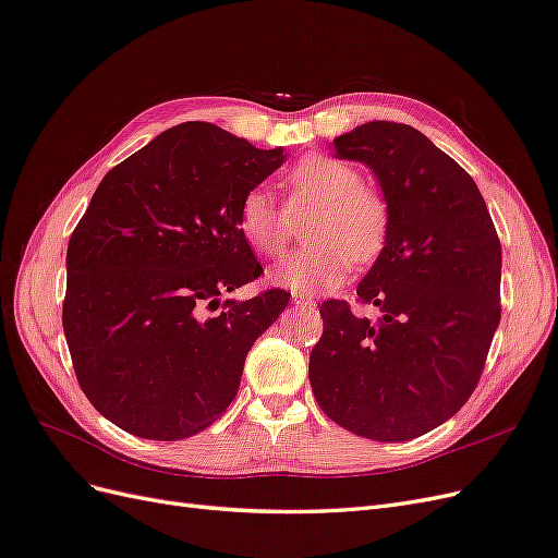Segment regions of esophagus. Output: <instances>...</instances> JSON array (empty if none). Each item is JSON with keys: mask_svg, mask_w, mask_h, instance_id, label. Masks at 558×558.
Masks as SVG:
<instances>
[{"mask_svg": "<svg viewBox=\"0 0 558 558\" xmlns=\"http://www.w3.org/2000/svg\"><path fill=\"white\" fill-rule=\"evenodd\" d=\"M293 302L298 307H314L316 305V302L305 293H293Z\"/></svg>", "mask_w": 558, "mask_h": 558, "instance_id": "obj_1", "label": "esophagus"}]
</instances>
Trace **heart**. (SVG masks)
Returning <instances> with one entry per match:
<instances>
[{
	"label": "heart",
	"instance_id": "1",
	"mask_svg": "<svg viewBox=\"0 0 558 558\" xmlns=\"http://www.w3.org/2000/svg\"><path fill=\"white\" fill-rule=\"evenodd\" d=\"M286 207L265 189H251L238 209V230L265 258L289 248L291 214L316 209L305 228L310 244L286 260L279 279L293 291H330L359 265L375 263L391 234V207L381 193L363 185L356 167L330 156L300 160L286 179Z\"/></svg>",
	"mask_w": 558,
	"mask_h": 558
}]
</instances>
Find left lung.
Masks as SVG:
<instances>
[{"instance_id":"1","label":"left lung","mask_w":558,"mask_h":558,"mask_svg":"<svg viewBox=\"0 0 558 558\" xmlns=\"http://www.w3.org/2000/svg\"><path fill=\"white\" fill-rule=\"evenodd\" d=\"M391 207L386 248L359 283L361 305H320L310 353L316 402L337 426L408 442L459 412L477 388L500 320V240L477 183L412 125L373 121L335 140Z\"/></svg>"}]
</instances>
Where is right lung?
I'll return each mask as SVG.
<instances>
[{"label":"right lung","instance_id":"right-lung-1","mask_svg":"<svg viewBox=\"0 0 558 558\" xmlns=\"http://www.w3.org/2000/svg\"><path fill=\"white\" fill-rule=\"evenodd\" d=\"M283 162L211 123H181L97 185L66 246L62 328L81 391L111 424L183 440L238 396L246 353L289 305L238 230L242 197Z\"/></svg>","mask_w":558,"mask_h":558}]
</instances>
